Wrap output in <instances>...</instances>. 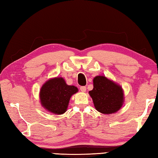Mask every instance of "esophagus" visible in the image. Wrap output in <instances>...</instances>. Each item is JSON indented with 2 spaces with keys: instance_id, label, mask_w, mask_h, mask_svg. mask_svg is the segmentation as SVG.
I'll return each instance as SVG.
<instances>
[{
  "instance_id": "1",
  "label": "esophagus",
  "mask_w": 158,
  "mask_h": 158,
  "mask_svg": "<svg viewBox=\"0 0 158 158\" xmlns=\"http://www.w3.org/2000/svg\"><path fill=\"white\" fill-rule=\"evenodd\" d=\"M80 89H81V91L82 92H86V87H85V86H81V87H80Z\"/></svg>"
}]
</instances>
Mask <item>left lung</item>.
Returning <instances> with one entry per match:
<instances>
[{"mask_svg": "<svg viewBox=\"0 0 158 158\" xmlns=\"http://www.w3.org/2000/svg\"><path fill=\"white\" fill-rule=\"evenodd\" d=\"M94 88L89 94L96 110L105 114L118 111L124 102L122 88L106 76H98L94 78Z\"/></svg>", "mask_w": 158, "mask_h": 158, "instance_id": "1", "label": "left lung"}]
</instances>
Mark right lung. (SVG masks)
<instances>
[{
  "mask_svg": "<svg viewBox=\"0 0 158 158\" xmlns=\"http://www.w3.org/2000/svg\"><path fill=\"white\" fill-rule=\"evenodd\" d=\"M78 92L73 85H68L62 77H54L46 81L40 92L41 104L48 112L62 114L67 110L71 96Z\"/></svg>",
  "mask_w": 158,
  "mask_h": 158,
  "instance_id": "add662e5",
  "label": "right lung"
}]
</instances>
